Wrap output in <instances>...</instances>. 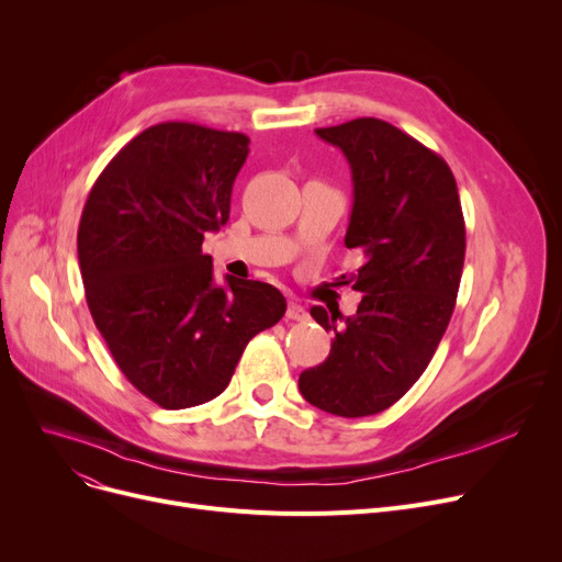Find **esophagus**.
I'll list each match as a JSON object with an SVG mask.
<instances>
[{"label": "esophagus", "mask_w": 562, "mask_h": 562, "mask_svg": "<svg viewBox=\"0 0 562 562\" xmlns=\"http://www.w3.org/2000/svg\"><path fill=\"white\" fill-rule=\"evenodd\" d=\"M286 318H289V321H307L310 314H307V310H305L303 305L289 303V307H286Z\"/></svg>", "instance_id": "esophagus-1"}]
</instances>
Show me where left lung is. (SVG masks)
<instances>
[{
    "instance_id": "left-lung-1",
    "label": "left lung",
    "mask_w": 562,
    "mask_h": 562,
    "mask_svg": "<svg viewBox=\"0 0 562 562\" xmlns=\"http://www.w3.org/2000/svg\"><path fill=\"white\" fill-rule=\"evenodd\" d=\"M316 136L350 166L344 244L364 252L348 280L364 296L352 316L310 310L335 339L299 387L330 415L369 417L415 385L447 333L464 263L462 206L447 161L385 121L358 117Z\"/></svg>"
}]
</instances>
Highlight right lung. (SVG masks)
Returning <instances> with one entry per match:
<instances>
[{"label": "right lung", "instance_id": "1", "mask_svg": "<svg viewBox=\"0 0 562 562\" xmlns=\"http://www.w3.org/2000/svg\"><path fill=\"white\" fill-rule=\"evenodd\" d=\"M250 138L161 123L132 138L88 193L77 255L86 303L115 364L166 409L216 398L248 341L284 316L257 280L214 282L206 232L229 218Z\"/></svg>", "mask_w": 562, "mask_h": 562}]
</instances>
